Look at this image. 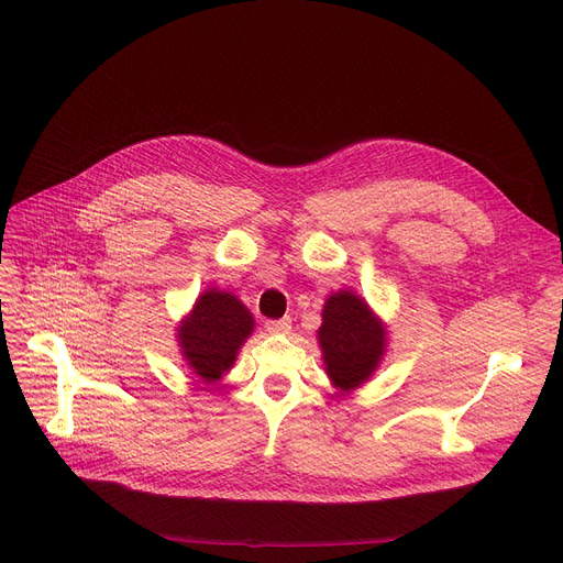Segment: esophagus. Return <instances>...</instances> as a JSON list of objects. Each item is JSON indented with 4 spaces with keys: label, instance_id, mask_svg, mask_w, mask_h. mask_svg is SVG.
<instances>
[{
    "label": "esophagus",
    "instance_id": "esophagus-1",
    "mask_svg": "<svg viewBox=\"0 0 563 563\" xmlns=\"http://www.w3.org/2000/svg\"><path fill=\"white\" fill-rule=\"evenodd\" d=\"M266 331H269V333H289L291 331V319L285 317V319L266 321Z\"/></svg>",
    "mask_w": 563,
    "mask_h": 563
}]
</instances>
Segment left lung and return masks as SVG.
<instances>
[{
    "label": "left lung",
    "mask_w": 563,
    "mask_h": 563,
    "mask_svg": "<svg viewBox=\"0 0 563 563\" xmlns=\"http://www.w3.org/2000/svg\"><path fill=\"white\" fill-rule=\"evenodd\" d=\"M323 372L338 395H349L374 376L388 351V327L353 289L329 294L317 331Z\"/></svg>",
    "instance_id": "left-lung-1"
}]
</instances>
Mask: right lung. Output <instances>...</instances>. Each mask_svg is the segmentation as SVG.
<instances>
[{
  "label": "right lung",
  "instance_id": "right-lung-1",
  "mask_svg": "<svg viewBox=\"0 0 563 563\" xmlns=\"http://www.w3.org/2000/svg\"><path fill=\"white\" fill-rule=\"evenodd\" d=\"M253 329L251 310L232 291L207 287L177 323L175 340L187 367L207 386H214L232 369Z\"/></svg>",
  "mask_w": 563,
  "mask_h": 563
}]
</instances>
